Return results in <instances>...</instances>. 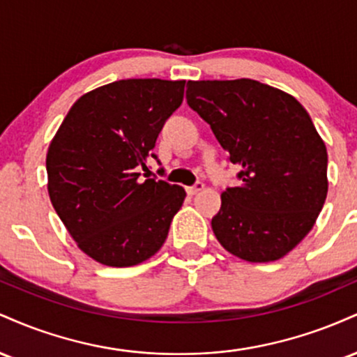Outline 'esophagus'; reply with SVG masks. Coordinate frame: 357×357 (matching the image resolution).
<instances>
[{
	"mask_svg": "<svg viewBox=\"0 0 357 357\" xmlns=\"http://www.w3.org/2000/svg\"><path fill=\"white\" fill-rule=\"evenodd\" d=\"M203 188H204V184L202 181H196L195 184H192V186H188L186 191H188V195H196V192L202 191Z\"/></svg>",
	"mask_w": 357,
	"mask_h": 357,
	"instance_id": "1",
	"label": "esophagus"
}]
</instances>
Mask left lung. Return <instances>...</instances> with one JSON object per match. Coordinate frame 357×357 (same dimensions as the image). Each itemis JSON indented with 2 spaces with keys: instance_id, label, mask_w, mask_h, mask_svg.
<instances>
[{
  "instance_id": "left-lung-1",
  "label": "left lung",
  "mask_w": 357,
  "mask_h": 357,
  "mask_svg": "<svg viewBox=\"0 0 357 357\" xmlns=\"http://www.w3.org/2000/svg\"><path fill=\"white\" fill-rule=\"evenodd\" d=\"M188 105L208 122L240 186L211 218L215 236L247 261L287 255L314 227L327 196V151L307 110L257 80L188 82Z\"/></svg>"
}]
</instances>
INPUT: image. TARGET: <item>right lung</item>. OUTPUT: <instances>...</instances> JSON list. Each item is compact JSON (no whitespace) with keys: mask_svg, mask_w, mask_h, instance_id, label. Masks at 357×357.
<instances>
[{"mask_svg":"<svg viewBox=\"0 0 357 357\" xmlns=\"http://www.w3.org/2000/svg\"><path fill=\"white\" fill-rule=\"evenodd\" d=\"M184 80L127 79L82 96L47 154L48 192L82 252L109 267H130L165 243L186 191L139 167L181 105ZM146 178V176H144Z\"/></svg>","mask_w":357,"mask_h":357,"instance_id":"obj_1","label":"right lung"}]
</instances>
